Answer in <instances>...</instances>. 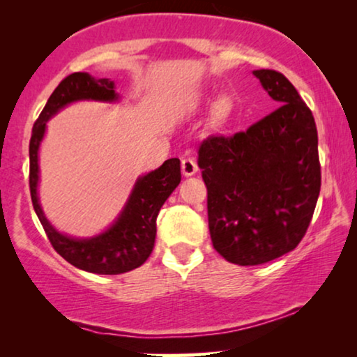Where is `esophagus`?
Wrapping results in <instances>:
<instances>
[{
    "label": "esophagus",
    "mask_w": 357,
    "mask_h": 357,
    "mask_svg": "<svg viewBox=\"0 0 357 357\" xmlns=\"http://www.w3.org/2000/svg\"><path fill=\"white\" fill-rule=\"evenodd\" d=\"M197 170H198V165L195 162V159L192 158L182 159V172L185 177H190V175H193Z\"/></svg>",
    "instance_id": "obj_1"
}]
</instances>
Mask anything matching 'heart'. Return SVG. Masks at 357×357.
Masks as SVG:
<instances>
[{"mask_svg":"<svg viewBox=\"0 0 357 357\" xmlns=\"http://www.w3.org/2000/svg\"><path fill=\"white\" fill-rule=\"evenodd\" d=\"M221 109H222V105H221Z\"/></svg>","mask_w":357,"mask_h":357,"instance_id":"obj_1","label":"heart"}]
</instances>
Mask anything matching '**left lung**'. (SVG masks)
<instances>
[{"mask_svg":"<svg viewBox=\"0 0 357 357\" xmlns=\"http://www.w3.org/2000/svg\"><path fill=\"white\" fill-rule=\"evenodd\" d=\"M278 109L245 131L209 135L198 149L213 247L227 261L261 265L294 250L319 199L314 115L280 71H253Z\"/></svg>","mask_w":357,"mask_h":357,"instance_id":"1","label":"left lung"}]
</instances>
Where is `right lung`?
<instances>
[{
    "mask_svg": "<svg viewBox=\"0 0 357 357\" xmlns=\"http://www.w3.org/2000/svg\"><path fill=\"white\" fill-rule=\"evenodd\" d=\"M115 100L114 81L96 79L87 73H73L66 76L50 99L47 100L42 114L38 115L32 128L29 143V188L33 209L40 219L43 231L56 253L79 270L97 273V275H120L135 270L148 260L155 242V219L169 198V195L180 183V160L177 158L165 160L159 169L141 177L135 185L133 193L126 203L123 213L109 231L99 237L70 238L56 232L50 226L38 204V144L45 133V123L61 107L75 100Z\"/></svg>",
    "mask_w": 357,
    "mask_h": 357,
    "instance_id": "right-lung-1",
    "label": "right lung"
}]
</instances>
